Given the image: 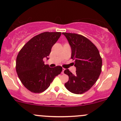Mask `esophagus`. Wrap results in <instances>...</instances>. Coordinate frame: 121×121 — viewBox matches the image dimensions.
Returning <instances> with one entry per match:
<instances>
[{
    "instance_id": "esophagus-1",
    "label": "esophagus",
    "mask_w": 121,
    "mask_h": 121,
    "mask_svg": "<svg viewBox=\"0 0 121 121\" xmlns=\"http://www.w3.org/2000/svg\"><path fill=\"white\" fill-rule=\"evenodd\" d=\"M64 70H65V69L64 68H62V71L61 72L62 74H64Z\"/></svg>"
}]
</instances>
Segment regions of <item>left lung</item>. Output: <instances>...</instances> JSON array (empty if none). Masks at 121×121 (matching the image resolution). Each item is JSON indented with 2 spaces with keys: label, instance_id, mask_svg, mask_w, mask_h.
<instances>
[{
  "label": "left lung",
  "instance_id": "left-lung-1",
  "mask_svg": "<svg viewBox=\"0 0 121 121\" xmlns=\"http://www.w3.org/2000/svg\"><path fill=\"white\" fill-rule=\"evenodd\" d=\"M72 49L71 58L74 60L76 73L65 69L69 80L65 87L74 94H83L96 82L102 70V58L95 45L81 35L63 32Z\"/></svg>",
  "mask_w": 121,
  "mask_h": 121
}]
</instances>
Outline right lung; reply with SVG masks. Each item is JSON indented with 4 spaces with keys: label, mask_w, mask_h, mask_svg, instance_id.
Listing matches in <instances>:
<instances>
[{
    "label": "right lung",
    "mask_w": 121,
    "mask_h": 121,
    "mask_svg": "<svg viewBox=\"0 0 121 121\" xmlns=\"http://www.w3.org/2000/svg\"><path fill=\"white\" fill-rule=\"evenodd\" d=\"M61 35L58 32L41 33L29 40L19 51L16 58V72L23 85L31 92L40 93L45 91L62 72L61 66L50 68L43 61L44 57L48 59L47 56Z\"/></svg>",
    "instance_id": "right-lung-1"
}]
</instances>
